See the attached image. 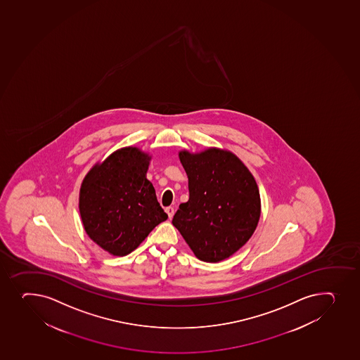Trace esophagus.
<instances>
[{
	"label": "esophagus",
	"instance_id": "obj_1",
	"mask_svg": "<svg viewBox=\"0 0 360 360\" xmlns=\"http://www.w3.org/2000/svg\"><path fill=\"white\" fill-rule=\"evenodd\" d=\"M165 212H167L169 219H172V216H174V209L172 208V207H167V208H165Z\"/></svg>",
	"mask_w": 360,
	"mask_h": 360
}]
</instances>
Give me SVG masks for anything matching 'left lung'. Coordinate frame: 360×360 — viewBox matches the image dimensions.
I'll return each mask as SVG.
<instances>
[{"mask_svg": "<svg viewBox=\"0 0 360 360\" xmlns=\"http://www.w3.org/2000/svg\"><path fill=\"white\" fill-rule=\"evenodd\" d=\"M189 179V200L179 204L174 224L193 254L219 262L238 252L256 229L261 212L255 179L231 152L209 148L179 152Z\"/></svg>", "mask_w": 360, "mask_h": 360, "instance_id": "8db88e82", "label": "left lung"}]
</instances>
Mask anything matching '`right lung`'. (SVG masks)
<instances>
[{"mask_svg": "<svg viewBox=\"0 0 360 360\" xmlns=\"http://www.w3.org/2000/svg\"><path fill=\"white\" fill-rule=\"evenodd\" d=\"M148 162L137 148H120L82 182L79 209L86 233L113 255L130 254L167 219L146 178Z\"/></svg>", "mask_w": 360, "mask_h": 360, "instance_id": "add662e5", "label": "right lung"}]
</instances>
